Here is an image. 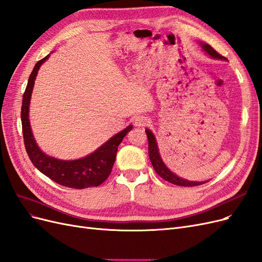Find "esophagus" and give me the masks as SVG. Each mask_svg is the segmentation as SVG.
<instances>
[{
  "label": "esophagus",
  "instance_id": "esophagus-1",
  "mask_svg": "<svg viewBox=\"0 0 262 262\" xmlns=\"http://www.w3.org/2000/svg\"><path fill=\"white\" fill-rule=\"evenodd\" d=\"M148 123H149V119L147 117H145V116L139 115V116L134 117V125L144 126V125H147Z\"/></svg>",
  "mask_w": 262,
  "mask_h": 262
}]
</instances>
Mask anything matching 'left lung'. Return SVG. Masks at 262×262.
I'll list each match as a JSON object with an SVG mask.
<instances>
[{"label":"left lung","instance_id":"obj_1","mask_svg":"<svg viewBox=\"0 0 262 262\" xmlns=\"http://www.w3.org/2000/svg\"><path fill=\"white\" fill-rule=\"evenodd\" d=\"M202 49L207 52L210 57L214 58V59H221V60H226V58H224L223 55H221L219 52H216L214 50L212 47L208 43H201ZM146 136H147V140H148V156L150 163H152L153 167L155 169V171L160 175L163 179H165L166 181L170 182V184L177 185V186H182V187H194V186H200L205 184L207 181H189L186 179H182L180 177H178L175 173L171 172L166 165L164 164L163 160L161 158L160 152H158V147H157V143L154 134L152 133V131H149L148 129L145 130Z\"/></svg>","mask_w":262,"mask_h":262}]
</instances>
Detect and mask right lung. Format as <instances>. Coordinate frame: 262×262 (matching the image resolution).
<instances>
[{
	"mask_svg": "<svg viewBox=\"0 0 262 262\" xmlns=\"http://www.w3.org/2000/svg\"><path fill=\"white\" fill-rule=\"evenodd\" d=\"M49 55L50 54L36 63L33 72L29 75L25 93L23 95L20 117L24 144H25L26 152L31 163L34 164L39 171H41L43 175L49 177L51 180L61 186L74 189L97 187L109 177L116 161L118 146L121 143L122 139L126 136V133L132 130V125L130 124L129 126H126L124 130L110 138L105 144L98 147L94 153L87 155L84 158H80V160L62 161L46 155L38 147L34 139L28 114L31 92H33L38 70L42 63L49 58Z\"/></svg>",
	"mask_w": 262,
	"mask_h": 262,
	"instance_id": "1",
	"label": "right lung"
}]
</instances>
